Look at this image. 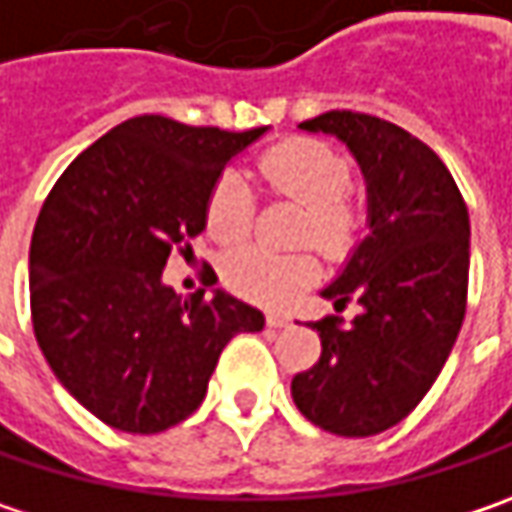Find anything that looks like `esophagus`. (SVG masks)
<instances>
[{
  "label": "esophagus",
  "mask_w": 512,
  "mask_h": 512,
  "mask_svg": "<svg viewBox=\"0 0 512 512\" xmlns=\"http://www.w3.org/2000/svg\"><path fill=\"white\" fill-rule=\"evenodd\" d=\"M265 323H268L271 329H285V326H288L291 320H288L285 314H268V317H265Z\"/></svg>",
  "instance_id": "obj_1"
}]
</instances>
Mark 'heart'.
Returning a JSON list of instances; mask_svg holds the SVG:
<instances>
[{"mask_svg":"<svg viewBox=\"0 0 512 512\" xmlns=\"http://www.w3.org/2000/svg\"><path fill=\"white\" fill-rule=\"evenodd\" d=\"M262 177L276 195L306 206L303 238H314L326 253H347L358 215L347 203V160L317 139H288L262 154ZM256 198L238 171H224L206 198V233L221 244H236L253 227ZM227 285L241 297L265 306L288 303L317 276L311 253H279L259 244L236 250L224 265Z\"/></svg>","mask_w":512,"mask_h":512,"instance_id":"heart-1","label":"heart"}]
</instances>
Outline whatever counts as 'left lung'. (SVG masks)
Listing matches in <instances>:
<instances>
[{
  "mask_svg": "<svg viewBox=\"0 0 512 512\" xmlns=\"http://www.w3.org/2000/svg\"><path fill=\"white\" fill-rule=\"evenodd\" d=\"M300 130L347 145L367 186V236L320 297L358 314L311 323L320 361L297 373L300 414L338 437H373L402 422L455 347L469 282V212L443 160L384 119L329 110Z\"/></svg>",
  "mask_w": 512,
  "mask_h": 512,
  "instance_id": "1",
  "label": "left lung"
}]
</instances>
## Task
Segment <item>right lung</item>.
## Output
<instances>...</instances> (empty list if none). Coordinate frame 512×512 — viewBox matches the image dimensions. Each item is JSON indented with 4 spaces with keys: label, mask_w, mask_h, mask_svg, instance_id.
Masks as SVG:
<instances>
[{
    "label": "right lung",
    "mask_w": 512,
    "mask_h": 512,
    "mask_svg": "<svg viewBox=\"0 0 512 512\" xmlns=\"http://www.w3.org/2000/svg\"><path fill=\"white\" fill-rule=\"evenodd\" d=\"M265 133L136 116L75 157L43 203L34 335L57 382L110 428L157 434L192 417L230 338L265 329L224 288L183 300L163 282L171 247L206 230L215 180Z\"/></svg>",
    "instance_id": "obj_1"
}]
</instances>
